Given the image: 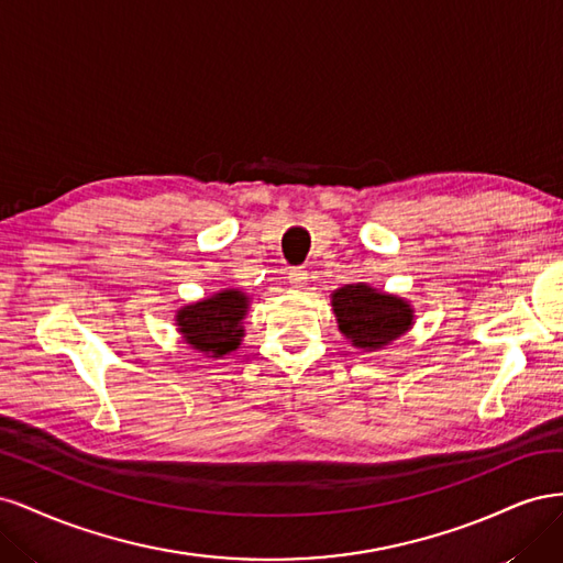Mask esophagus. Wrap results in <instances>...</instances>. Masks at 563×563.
<instances>
[{
  "label": "esophagus",
  "instance_id": "1",
  "mask_svg": "<svg viewBox=\"0 0 563 563\" xmlns=\"http://www.w3.org/2000/svg\"><path fill=\"white\" fill-rule=\"evenodd\" d=\"M308 269L305 267H291L288 269V282H291L294 288H305V284H308Z\"/></svg>",
  "mask_w": 563,
  "mask_h": 563
}]
</instances>
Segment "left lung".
<instances>
[{"label":"left lung","instance_id":"8db88e82","mask_svg":"<svg viewBox=\"0 0 563 563\" xmlns=\"http://www.w3.org/2000/svg\"><path fill=\"white\" fill-rule=\"evenodd\" d=\"M338 329L354 347L373 352L413 327V308L404 298L368 284H347L331 294Z\"/></svg>","mask_w":563,"mask_h":563}]
</instances>
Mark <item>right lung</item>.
Returning a JSON list of instances; mask_svg holds the SVG:
<instances>
[{"label":"right lung","instance_id":"right-lung-1","mask_svg":"<svg viewBox=\"0 0 563 563\" xmlns=\"http://www.w3.org/2000/svg\"><path fill=\"white\" fill-rule=\"evenodd\" d=\"M249 312V296L240 288H228L178 310L176 323L190 347L213 356H225L242 345V321Z\"/></svg>","mask_w":563,"mask_h":563}]
</instances>
